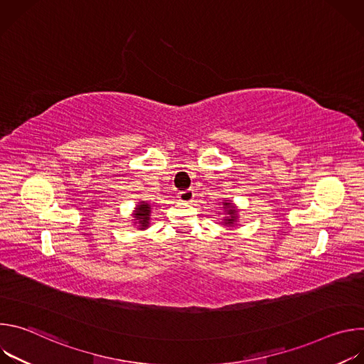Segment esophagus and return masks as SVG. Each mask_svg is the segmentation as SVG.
Listing matches in <instances>:
<instances>
[{
    "label": "esophagus",
    "mask_w": 364,
    "mask_h": 364,
    "mask_svg": "<svg viewBox=\"0 0 364 364\" xmlns=\"http://www.w3.org/2000/svg\"><path fill=\"white\" fill-rule=\"evenodd\" d=\"M178 198L183 203H191L193 198H194V191L190 190V188L188 190H183V191L178 193Z\"/></svg>",
    "instance_id": "1"
}]
</instances>
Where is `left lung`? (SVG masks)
Instances as JSON below:
<instances>
[{
  "instance_id": "obj_1",
  "label": "left lung",
  "mask_w": 364,
  "mask_h": 364,
  "mask_svg": "<svg viewBox=\"0 0 364 364\" xmlns=\"http://www.w3.org/2000/svg\"><path fill=\"white\" fill-rule=\"evenodd\" d=\"M223 205H225V212L230 215V218L226 219V225H230V223H233L235 219H236V210H235V207L232 205V203H229V201H225Z\"/></svg>"
}]
</instances>
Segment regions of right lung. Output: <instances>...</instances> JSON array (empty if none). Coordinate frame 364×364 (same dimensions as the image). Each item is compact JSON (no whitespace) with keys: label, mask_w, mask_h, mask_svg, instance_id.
I'll return each instance as SVG.
<instances>
[{"label":"right lung","mask_w":364,"mask_h":364,"mask_svg":"<svg viewBox=\"0 0 364 364\" xmlns=\"http://www.w3.org/2000/svg\"><path fill=\"white\" fill-rule=\"evenodd\" d=\"M149 213H151V205L145 201H142L139 205H136V210L134 218L139 222L141 229H145L148 226V220H149Z\"/></svg>","instance_id":"right-lung-1"}]
</instances>
